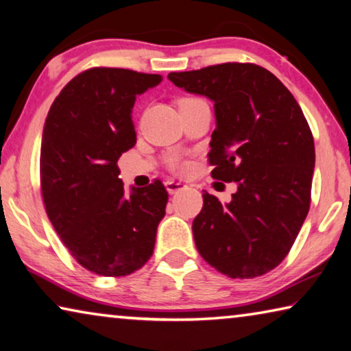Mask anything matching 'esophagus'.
Listing matches in <instances>:
<instances>
[{
    "label": "esophagus",
    "instance_id": "esophagus-1",
    "mask_svg": "<svg viewBox=\"0 0 351 351\" xmlns=\"http://www.w3.org/2000/svg\"><path fill=\"white\" fill-rule=\"evenodd\" d=\"M165 189H167V192L170 193V195H173V193H178V192L184 191L186 184H184V182H181V181L169 180V181H165Z\"/></svg>",
    "mask_w": 351,
    "mask_h": 351
}]
</instances>
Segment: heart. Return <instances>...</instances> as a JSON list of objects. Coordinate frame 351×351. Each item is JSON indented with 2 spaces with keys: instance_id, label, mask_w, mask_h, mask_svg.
Listing matches in <instances>:
<instances>
[{
  "instance_id": "b5f03b06",
  "label": "heart",
  "mask_w": 351,
  "mask_h": 351,
  "mask_svg": "<svg viewBox=\"0 0 351 351\" xmlns=\"http://www.w3.org/2000/svg\"><path fill=\"white\" fill-rule=\"evenodd\" d=\"M187 99H191V98H187ZM173 167H175L176 170H186L187 169V164L186 162H180V160H175Z\"/></svg>"
}]
</instances>
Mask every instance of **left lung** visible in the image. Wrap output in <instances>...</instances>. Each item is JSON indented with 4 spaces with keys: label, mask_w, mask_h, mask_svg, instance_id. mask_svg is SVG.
Returning <instances> with one entry per match:
<instances>
[{
    "label": "left lung",
    "mask_w": 351,
    "mask_h": 351,
    "mask_svg": "<svg viewBox=\"0 0 351 351\" xmlns=\"http://www.w3.org/2000/svg\"><path fill=\"white\" fill-rule=\"evenodd\" d=\"M169 80L214 103L213 176L237 182L230 203L203 193L192 225L198 253L230 278L264 275L286 258L309 210L315 149L302 108L254 64L213 65Z\"/></svg>",
    "instance_id": "obj_1"
}]
</instances>
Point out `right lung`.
Returning a JSON list of instances; mask_svg holds the SVG:
<instances>
[{
    "instance_id": "1",
    "label": "right lung",
    "mask_w": 351,
    "mask_h": 351,
    "mask_svg": "<svg viewBox=\"0 0 351 351\" xmlns=\"http://www.w3.org/2000/svg\"><path fill=\"white\" fill-rule=\"evenodd\" d=\"M160 75L90 69L51 104L40 147L48 219L84 269L125 276L152 258L169 199L162 182L125 192L117 160L136 143L132 108Z\"/></svg>"
}]
</instances>
